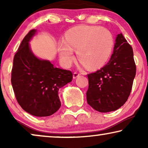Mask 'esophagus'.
<instances>
[{"label": "esophagus", "mask_w": 148, "mask_h": 148, "mask_svg": "<svg viewBox=\"0 0 148 148\" xmlns=\"http://www.w3.org/2000/svg\"><path fill=\"white\" fill-rule=\"evenodd\" d=\"M79 75L80 74L79 73L75 72V73H73V79H75V78L79 76Z\"/></svg>", "instance_id": "34e87169"}]
</instances>
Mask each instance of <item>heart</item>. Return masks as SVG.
I'll list each match as a JSON object with an SVG mask.
<instances>
[{"instance_id": "heart-1", "label": "heart", "mask_w": 148, "mask_h": 148, "mask_svg": "<svg viewBox=\"0 0 148 148\" xmlns=\"http://www.w3.org/2000/svg\"><path fill=\"white\" fill-rule=\"evenodd\" d=\"M114 43L109 30L98 26L79 25L66 32L64 41L59 42L58 49L64 66L71 65L75 58V50L82 63L89 69H97L110 58Z\"/></svg>"}]
</instances>
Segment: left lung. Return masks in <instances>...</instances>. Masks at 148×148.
Listing matches in <instances>:
<instances>
[{"mask_svg":"<svg viewBox=\"0 0 148 148\" xmlns=\"http://www.w3.org/2000/svg\"><path fill=\"white\" fill-rule=\"evenodd\" d=\"M115 41L108 63L88 75L87 102L100 112L116 110L127 102L136 74L132 47L122 34L117 35Z\"/></svg>","mask_w":148,"mask_h":148,"instance_id":"obj_1","label":"left lung"}]
</instances>
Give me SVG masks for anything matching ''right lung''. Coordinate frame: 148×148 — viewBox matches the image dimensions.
<instances>
[{"mask_svg":"<svg viewBox=\"0 0 148 148\" xmlns=\"http://www.w3.org/2000/svg\"><path fill=\"white\" fill-rule=\"evenodd\" d=\"M36 32H28L14 56L11 84L17 102L24 110L36 116H48L60 108L58 91L71 82L73 73L34 55L28 42Z\"/></svg>","mask_w":148,"mask_h":148,"instance_id":"add662e5","label":"right lung"}]
</instances>
